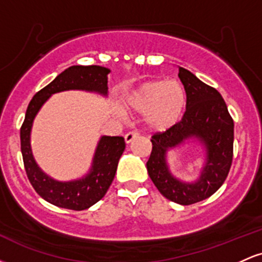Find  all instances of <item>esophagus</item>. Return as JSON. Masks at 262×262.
I'll return each mask as SVG.
<instances>
[{"mask_svg": "<svg viewBox=\"0 0 262 262\" xmlns=\"http://www.w3.org/2000/svg\"><path fill=\"white\" fill-rule=\"evenodd\" d=\"M135 138H138L137 132H129V133L124 135V140H125V143H127V144L132 143V141H133Z\"/></svg>", "mask_w": 262, "mask_h": 262, "instance_id": "1", "label": "esophagus"}]
</instances>
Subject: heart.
I'll return each instance as SVG.
<instances>
[{
	"mask_svg": "<svg viewBox=\"0 0 262 262\" xmlns=\"http://www.w3.org/2000/svg\"><path fill=\"white\" fill-rule=\"evenodd\" d=\"M124 106L129 112L144 114L146 128L152 132H166L181 122L187 93L177 80H151L140 83L124 96ZM119 116L124 114L116 108Z\"/></svg>",
	"mask_w": 262,
	"mask_h": 262,
	"instance_id": "obj_1",
	"label": "heart"
}]
</instances>
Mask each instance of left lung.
Listing matches in <instances>:
<instances>
[{
    "instance_id": "left-lung-1",
    "label": "left lung",
    "mask_w": 262,
    "mask_h": 262,
    "mask_svg": "<svg viewBox=\"0 0 262 262\" xmlns=\"http://www.w3.org/2000/svg\"><path fill=\"white\" fill-rule=\"evenodd\" d=\"M179 77L187 93L186 112L179 124L151 138L146 169L162 196L188 206L212 196L227 179L233 160L234 122L217 90L181 66ZM188 143L198 146L203 152V164L192 182L176 178L168 164V152Z\"/></svg>"
}]
</instances>
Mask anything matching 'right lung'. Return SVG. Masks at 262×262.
<instances>
[{
    "label": "right lung",
    "instance_id": "1",
    "mask_svg": "<svg viewBox=\"0 0 262 262\" xmlns=\"http://www.w3.org/2000/svg\"><path fill=\"white\" fill-rule=\"evenodd\" d=\"M110 73V69L100 65L70 66L35 93L27 108L25 122L20 128V150L27 176L39 196L60 208L83 210L103 198L116 176L118 161L125 149L124 139L122 137L101 135L93 152L91 166L85 175L69 181H60L44 172L35 161L31 143L33 123L45 102L55 93L85 91L107 98Z\"/></svg>",
    "mask_w": 262,
    "mask_h": 262
}]
</instances>
